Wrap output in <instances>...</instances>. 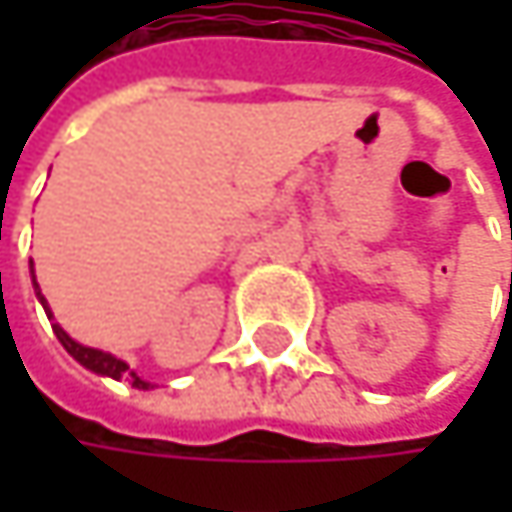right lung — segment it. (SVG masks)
<instances>
[{"label": "right lung", "instance_id": "1", "mask_svg": "<svg viewBox=\"0 0 512 512\" xmlns=\"http://www.w3.org/2000/svg\"><path fill=\"white\" fill-rule=\"evenodd\" d=\"M35 290H38V281H35ZM38 299H41V305L47 308V299L41 296V290H38ZM47 317H52L50 308H47ZM52 332H55V338L61 341V347L70 353V356L76 358L82 367H88V370H94V373H100V376H112V379H130L136 388H148V382L145 379H139L133 370H130V364L127 361H121V358L109 356V353H103V350H91V347H82V344H76L58 323H52Z\"/></svg>", "mask_w": 512, "mask_h": 512}]
</instances>
